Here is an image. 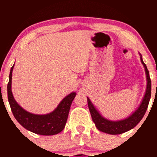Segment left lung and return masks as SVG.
Here are the masks:
<instances>
[{
	"instance_id": "obj_1",
	"label": "left lung",
	"mask_w": 157,
	"mask_h": 157,
	"mask_svg": "<svg viewBox=\"0 0 157 157\" xmlns=\"http://www.w3.org/2000/svg\"><path fill=\"white\" fill-rule=\"evenodd\" d=\"M141 62L145 68V73H146L147 81L146 92H145V96H144L143 100H142L141 105H140L138 109L132 115H131L128 118L117 122H113L106 120V119L102 117L101 115L98 113V111H97L94 106L92 105L89 99L87 97L88 105H89V109L90 113H91V117H92V120L95 123V125H96L98 130L109 134H120L132 129L133 128H134L139 122L141 121V120L147 111L151 95V80L150 75H149V71L147 70L146 65L142 60V57Z\"/></svg>"
}]
</instances>
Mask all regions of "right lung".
Returning <instances> with one entry per match:
<instances>
[{
  "mask_svg": "<svg viewBox=\"0 0 157 157\" xmlns=\"http://www.w3.org/2000/svg\"><path fill=\"white\" fill-rule=\"evenodd\" d=\"M13 67L12 66L10 70L7 94L11 110L17 121L27 130L37 134L49 136L61 132L66 125L70 107L76 93L72 92L65 97L53 112L46 115L33 114L22 109L14 99L11 89Z\"/></svg>",
  "mask_w": 157,
  "mask_h": 157,
  "instance_id": "right-lung-1",
  "label": "right lung"
}]
</instances>
